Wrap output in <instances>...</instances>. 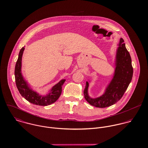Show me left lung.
Returning a JSON list of instances; mask_svg holds the SVG:
<instances>
[{"label": "left lung", "mask_w": 148, "mask_h": 148, "mask_svg": "<svg viewBox=\"0 0 148 148\" xmlns=\"http://www.w3.org/2000/svg\"><path fill=\"white\" fill-rule=\"evenodd\" d=\"M117 45L114 60V73L104 93L99 97H90L88 89L91 80L86 82L84 97L91 106L106 108L116 104L121 99L132 81L133 73L132 59L123 38L120 39Z\"/></svg>", "instance_id": "left-lung-1"}]
</instances>
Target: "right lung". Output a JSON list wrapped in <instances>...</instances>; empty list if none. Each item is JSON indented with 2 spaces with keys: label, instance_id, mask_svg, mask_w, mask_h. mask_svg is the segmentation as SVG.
I'll list each match as a JSON object with an SVG mask.
<instances>
[{
  "label": "right lung",
  "instance_id": "obj_1",
  "mask_svg": "<svg viewBox=\"0 0 148 148\" xmlns=\"http://www.w3.org/2000/svg\"><path fill=\"white\" fill-rule=\"evenodd\" d=\"M25 48L21 49L15 68V82L21 96L29 103L37 106H47L55 103L60 97L62 92V86L65 79H62L54 85L46 95H40L30 87L24 79L21 73V60Z\"/></svg>",
  "mask_w": 148,
  "mask_h": 148
}]
</instances>
